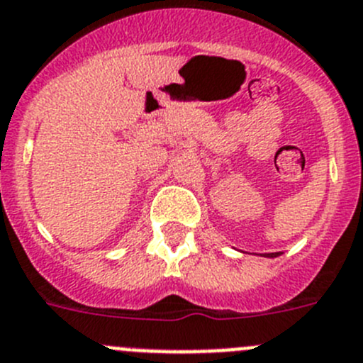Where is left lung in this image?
Segmentation results:
<instances>
[{
    "label": "left lung",
    "mask_w": 363,
    "mask_h": 363,
    "mask_svg": "<svg viewBox=\"0 0 363 363\" xmlns=\"http://www.w3.org/2000/svg\"><path fill=\"white\" fill-rule=\"evenodd\" d=\"M279 252H275V254H266V257H277Z\"/></svg>",
    "instance_id": "1"
}]
</instances>
